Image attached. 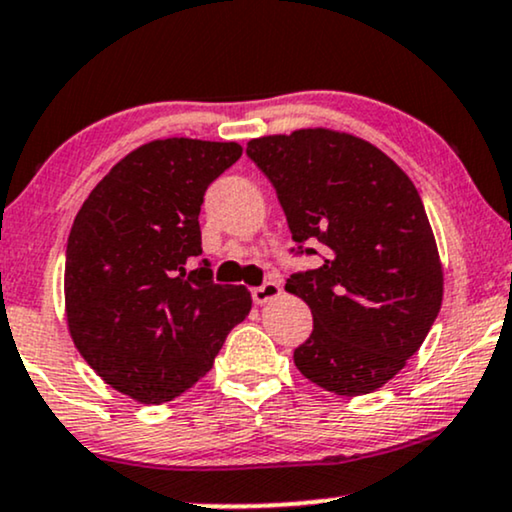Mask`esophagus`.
<instances>
[{
	"mask_svg": "<svg viewBox=\"0 0 512 512\" xmlns=\"http://www.w3.org/2000/svg\"><path fill=\"white\" fill-rule=\"evenodd\" d=\"M250 293H252V302L264 304V302L274 300V297L281 295V283H278V281H264L262 286L252 288Z\"/></svg>",
	"mask_w": 512,
	"mask_h": 512,
	"instance_id": "34e87169",
	"label": "esophagus"
}]
</instances>
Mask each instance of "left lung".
I'll return each instance as SVG.
<instances>
[{"mask_svg":"<svg viewBox=\"0 0 512 512\" xmlns=\"http://www.w3.org/2000/svg\"><path fill=\"white\" fill-rule=\"evenodd\" d=\"M245 153L276 189L290 252L323 250L319 267L286 281L314 316L295 366L342 397L378 390L442 307V264L416 186L380 148L323 127L252 139Z\"/></svg>","mask_w":512,"mask_h":512,"instance_id":"8db88e82","label":"left lung"}]
</instances>
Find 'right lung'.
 I'll return each instance as SVG.
<instances>
[{
    "mask_svg": "<svg viewBox=\"0 0 512 512\" xmlns=\"http://www.w3.org/2000/svg\"><path fill=\"white\" fill-rule=\"evenodd\" d=\"M229 141L158 139L103 177L66 248V316L75 347L115 390L163 404L212 368L250 312L243 286L212 281L200 248L208 186L241 158Z\"/></svg>",
    "mask_w": 512,
    "mask_h": 512,
    "instance_id": "obj_1",
    "label": "right lung"
}]
</instances>
